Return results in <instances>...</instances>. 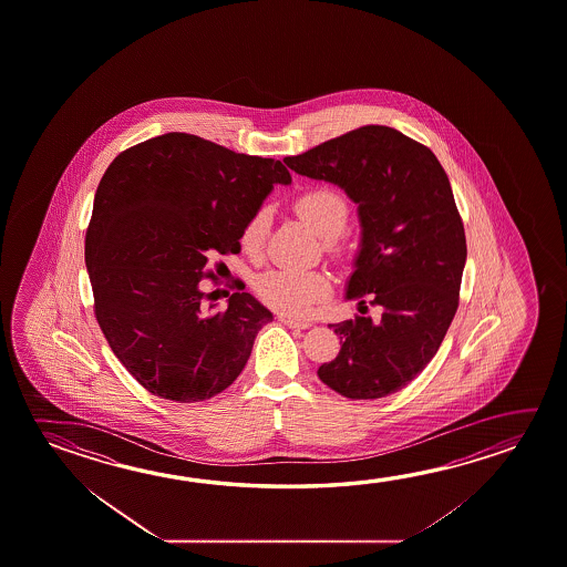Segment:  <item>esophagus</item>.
Returning <instances> with one entry per match:
<instances>
[{
    "label": "esophagus",
    "mask_w": 567,
    "mask_h": 567,
    "mask_svg": "<svg viewBox=\"0 0 567 567\" xmlns=\"http://www.w3.org/2000/svg\"><path fill=\"white\" fill-rule=\"evenodd\" d=\"M279 322L288 326V328H298V330L310 328V322H307V320H295V318H288V316H280Z\"/></svg>",
    "instance_id": "1"
}]
</instances>
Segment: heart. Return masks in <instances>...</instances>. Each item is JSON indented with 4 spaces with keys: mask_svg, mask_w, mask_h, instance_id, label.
Masks as SVG:
<instances>
[{
    "mask_svg": "<svg viewBox=\"0 0 567 567\" xmlns=\"http://www.w3.org/2000/svg\"><path fill=\"white\" fill-rule=\"evenodd\" d=\"M300 217L324 239H334L348 224V202L332 187H316L298 195ZM269 233V212L257 209L243 225V251L257 257ZM255 290L267 307L288 316H305L330 292V280L318 270L275 269L255 280Z\"/></svg>",
    "mask_w": 567,
    "mask_h": 567,
    "instance_id": "obj_1",
    "label": "heart"
}]
</instances>
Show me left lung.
<instances>
[{"label":"left lung","mask_w":567,"mask_h":567,"mask_svg":"<svg viewBox=\"0 0 567 567\" xmlns=\"http://www.w3.org/2000/svg\"><path fill=\"white\" fill-rule=\"evenodd\" d=\"M285 164L342 187L362 225L346 285V300H360L362 315L330 324L342 348L318 378L350 400L403 390L433 360L458 308L466 239L445 169L427 146L378 124ZM368 296L380 321L364 315Z\"/></svg>","instance_id":"1"}]
</instances>
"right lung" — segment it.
I'll return each mask as SVG.
<instances>
[{
  "label": "right lung",
  "mask_w": 567,
  "mask_h": 567,
  "mask_svg": "<svg viewBox=\"0 0 567 567\" xmlns=\"http://www.w3.org/2000/svg\"><path fill=\"white\" fill-rule=\"evenodd\" d=\"M290 182L279 159L184 132L124 150L104 172L84 239L94 315L152 395L195 403L239 378L272 312L249 292L205 310L199 282L214 279V255L241 251L243 225Z\"/></svg>",
  "instance_id": "right-lung-1"
}]
</instances>
